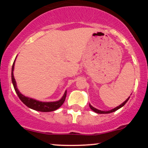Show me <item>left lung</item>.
Instances as JSON below:
<instances>
[{"mask_svg":"<svg viewBox=\"0 0 148 148\" xmlns=\"http://www.w3.org/2000/svg\"><path fill=\"white\" fill-rule=\"evenodd\" d=\"M129 99H130V97L127 98V99L126 100H125V101H124V102H123V103H122V104H120V106H118L115 107V108H113V109H112V110H111V111H100V110L97 109V108H94V107H93V106H92L90 104V108L93 111H95V113H99V114H104V113H113V112H114V111H117V110H118L119 108H121V107H123V106H124V105H125V103H126L127 102V101H128Z\"/></svg>","mask_w":148,"mask_h":148,"instance_id":"left-lung-1","label":"left lung"}]
</instances>
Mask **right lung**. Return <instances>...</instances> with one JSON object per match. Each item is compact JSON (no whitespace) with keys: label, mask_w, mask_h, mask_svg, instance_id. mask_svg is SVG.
Masks as SVG:
<instances>
[{"label":"right lung","mask_w":148,"mask_h":148,"mask_svg":"<svg viewBox=\"0 0 148 148\" xmlns=\"http://www.w3.org/2000/svg\"><path fill=\"white\" fill-rule=\"evenodd\" d=\"M14 62L13 63L12 68V81L13 86H14V88L16 91V94L19 99H21V101L23 102L25 106H27L29 108H32V109L35 110V111H42V112H51L53 111L57 110L58 108H60V107L63 104L64 102V100H65L66 95H67V91H65L63 97H62V99L57 101H53V102H42V101H37V100L31 99V98L26 97L23 96V95H21L19 92V91L18 90L17 88H16V81H15L14 75H13V70H14Z\"/></svg>","instance_id":"right-lung-1"}]
</instances>
